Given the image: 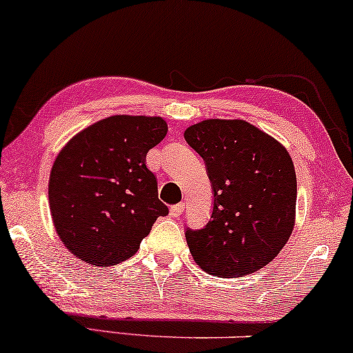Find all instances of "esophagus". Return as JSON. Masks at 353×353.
Here are the masks:
<instances>
[{
    "label": "esophagus",
    "instance_id": "1",
    "mask_svg": "<svg viewBox=\"0 0 353 353\" xmlns=\"http://www.w3.org/2000/svg\"><path fill=\"white\" fill-rule=\"evenodd\" d=\"M182 212H184V205H182V203L172 205V207H171V216L172 218H179L182 215Z\"/></svg>",
    "mask_w": 353,
    "mask_h": 353
}]
</instances>
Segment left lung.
I'll list each match as a JSON object with an SVG mask.
<instances>
[{"mask_svg":"<svg viewBox=\"0 0 353 353\" xmlns=\"http://www.w3.org/2000/svg\"><path fill=\"white\" fill-rule=\"evenodd\" d=\"M184 138L202 156L213 194L210 221L185 228L195 262L216 276L262 269L295 225L296 174L288 151L244 120H203Z\"/></svg>","mask_w":353,"mask_h":353,"instance_id":"1","label":"left lung"}]
</instances>
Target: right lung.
Masks as SVG:
<instances>
[{
	"mask_svg": "<svg viewBox=\"0 0 353 353\" xmlns=\"http://www.w3.org/2000/svg\"><path fill=\"white\" fill-rule=\"evenodd\" d=\"M168 133L161 117L112 115L60 151L48 182L52 220L63 244L92 265L127 261L169 208L146 153Z\"/></svg>",
	"mask_w": 353,
	"mask_h": 353,
	"instance_id": "1",
	"label": "right lung"
}]
</instances>
